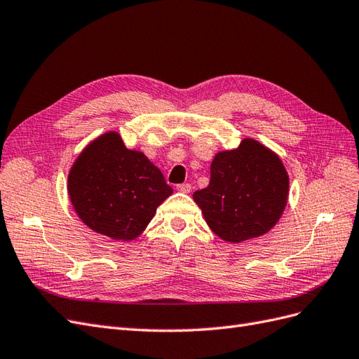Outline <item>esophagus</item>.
Returning <instances> with one entry per match:
<instances>
[{"mask_svg":"<svg viewBox=\"0 0 359 359\" xmlns=\"http://www.w3.org/2000/svg\"><path fill=\"white\" fill-rule=\"evenodd\" d=\"M177 190L181 191V193H190L191 191V186L189 182H184V184H178L177 186Z\"/></svg>","mask_w":359,"mask_h":359,"instance_id":"esophagus-1","label":"esophagus"}]
</instances>
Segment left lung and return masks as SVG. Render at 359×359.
Returning <instances> with one entry per match:
<instances>
[{
    "label": "left lung",
    "instance_id": "8db88e82",
    "mask_svg": "<svg viewBox=\"0 0 359 359\" xmlns=\"http://www.w3.org/2000/svg\"><path fill=\"white\" fill-rule=\"evenodd\" d=\"M289 177L273 151L255 139L222 151L211 163L206 189L193 193L211 231L241 243L273 229L287 203Z\"/></svg>",
    "mask_w": 359,
    "mask_h": 359
}]
</instances>
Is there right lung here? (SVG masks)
Returning a JSON list of instances; mask_svg holds the SVG:
<instances>
[{
	"label": "right lung",
	"instance_id": "right-lung-1",
	"mask_svg": "<svg viewBox=\"0 0 359 359\" xmlns=\"http://www.w3.org/2000/svg\"><path fill=\"white\" fill-rule=\"evenodd\" d=\"M67 190L86 226L121 241L142 233L157 206L173 193L160 169L140 151L127 149L116 132L82 151L70 169Z\"/></svg>",
	"mask_w": 359,
	"mask_h": 359
}]
</instances>
